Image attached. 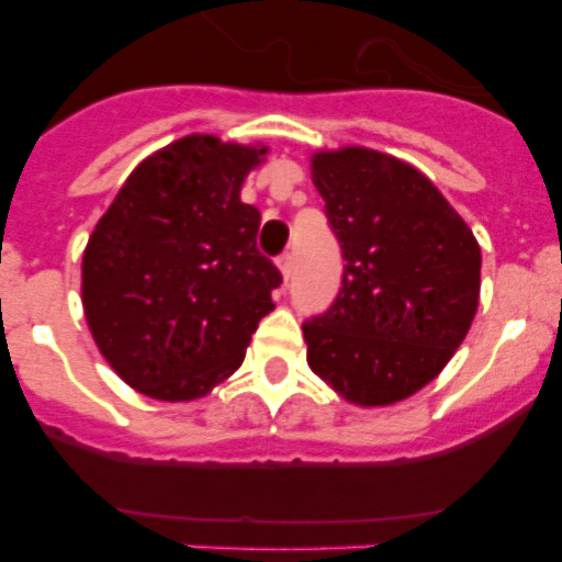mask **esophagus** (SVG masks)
<instances>
[{
	"mask_svg": "<svg viewBox=\"0 0 562 562\" xmlns=\"http://www.w3.org/2000/svg\"><path fill=\"white\" fill-rule=\"evenodd\" d=\"M292 267H295V258H292V252H284V256H278V270H281L284 281H290Z\"/></svg>",
	"mask_w": 562,
	"mask_h": 562,
	"instance_id": "obj_1",
	"label": "esophagus"
}]
</instances>
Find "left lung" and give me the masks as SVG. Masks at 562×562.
<instances>
[{"instance_id": "1", "label": "left lung", "mask_w": 562, "mask_h": 562, "mask_svg": "<svg viewBox=\"0 0 562 562\" xmlns=\"http://www.w3.org/2000/svg\"><path fill=\"white\" fill-rule=\"evenodd\" d=\"M312 182L346 265L335 304L304 324L306 362L362 408L408 400L473 324L479 241L439 188L391 154L317 151Z\"/></svg>"}]
</instances>
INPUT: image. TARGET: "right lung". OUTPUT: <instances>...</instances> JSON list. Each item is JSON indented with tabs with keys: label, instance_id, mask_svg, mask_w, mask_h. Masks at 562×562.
I'll use <instances>...</instances> for the list:
<instances>
[{
	"label": "right lung",
	"instance_id": "1",
	"mask_svg": "<svg viewBox=\"0 0 562 562\" xmlns=\"http://www.w3.org/2000/svg\"><path fill=\"white\" fill-rule=\"evenodd\" d=\"M267 146L188 134L128 173L83 250V315L134 391L205 396L241 366L281 272L256 247L241 182Z\"/></svg>",
	"mask_w": 562,
	"mask_h": 562
}]
</instances>
